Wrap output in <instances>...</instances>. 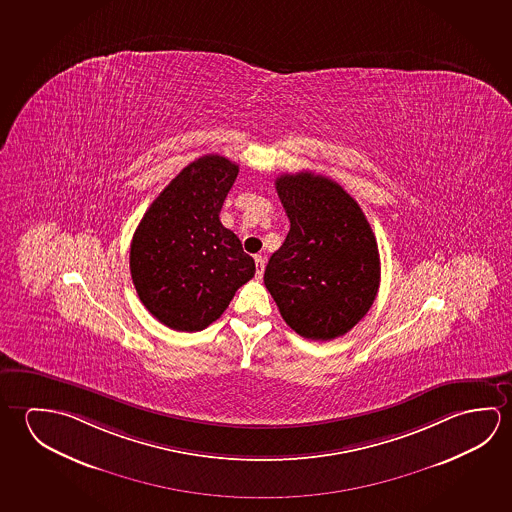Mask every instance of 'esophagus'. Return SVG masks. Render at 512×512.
Segmentation results:
<instances>
[{
  "instance_id": "34e87169",
  "label": "esophagus",
  "mask_w": 512,
  "mask_h": 512,
  "mask_svg": "<svg viewBox=\"0 0 512 512\" xmlns=\"http://www.w3.org/2000/svg\"><path fill=\"white\" fill-rule=\"evenodd\" d=\"M255 266H257V278H262L264 275V268H266V259L262 255L255 257Z\"/></svg>"
}]
</instances>
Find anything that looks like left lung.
Segmentation results:
<instances>
[{"label":"left lung","instance_id":"left-lung-1","mask_svg":"<svg viewBox=\"0 0 512 512\" xmlns=\"http://www.w3.org/2000/svg\"><path fill=\"white\" fill-rule=\"evenodd\" d=\"M277 193L291 221L271 255L264 284L285 323L312 341L352 330L380 285L377 239L359 203L327 176L280 175Z\"/></svg>","mask_w":512,"mask_h":512}]
</instances>
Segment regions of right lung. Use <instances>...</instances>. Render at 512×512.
<instances>
[{"label": "right lung", "instance_id": "right-lung-1", "mask_svg": "<svg viewBox=\"0 0 512 512\" xmlns=\"http://www.w3.org/2000/svg\"><path fill=\"white\" fill-rule=\"evenodd\" d=\"M239 166L203 155L182 169L146 210L130 246V273L144 307L162 325L200 332L255 275V260L219 212Z\"/></svg>", "mask_w": 512, "mask_h": 512}]
</instances>
